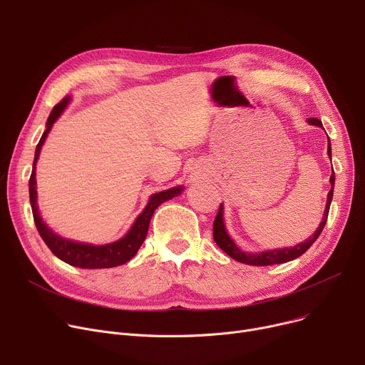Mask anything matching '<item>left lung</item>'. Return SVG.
Instances as JSON below:
<instances>
[{"label":"left lung","instance_id":"obj_1","mask_svg":"<svg viewBox=\"0 0 365 365\" xmlns=\"http://www.w3.org/2000/svg\"><path fill=\"white\" fill-rule=\"evenodd\" d=\"M309 124L312 125H318L322 127V123L317 118H309L308 120ZM329 155L331 158V146H330V140H329ZM330 183H331V189L329 192V198H327V205H325L324 210V216H322V222L319 223V227L317 229V232L309 238L306 240L304 242H300L292 248H279V250H269V252H262V253H255V255H248L241 252L240 248L235 245V242L229 238L226 229H225V223H223V210H222V204L219 207V212L216 215V219L213 222V238L216 241V244L222 248V250L231 256L232 259L241 262V263H247V264H253V266H267V264H277V263H285L290 262L299 256H302L308 248L317 241V238L319 237V234L322 232V229L325 226V222H327L329 217V212H330V204L333 200V187H334V171L330 178Z\"/></svg>","mask_w":365,"mask_h":365}]
</instances>
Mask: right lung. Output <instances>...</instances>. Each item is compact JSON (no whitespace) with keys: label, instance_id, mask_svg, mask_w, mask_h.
<instances>
[{"label":"right lung","instance_id":"1","mask_svg":"<svg viewBox=\"0 0 365 365\" xmlns=\"http://www.w3.org/2000/svg\"><path fill=\"white\" fill-rule=\"evenodd\" d=\"M69 102V98H63L59 103H57L53 110L48 115L47 120V128L43 133V136L36 145L35 149V158H34V165H32V175L29 178V200H31V207H32V215H34V222L35 226L40 232L43 241L47 244V247L51 250V253L59 257L61 260L66 262L71 266L76 267H84V269H101V267H113V266H120L139 252L140 245L143 244L146 235H148V227L150 217L153 212L158 208L160 204H163L167 200H171L173 197H178L182 192V186L178 187H171L168 190H164V192L153 194L149 198L148 205L139 215L136 222L133 223L131 229L128 234L115 242L106 244V245H91V244H83V242H75L71 240H65L59 235H56L50 227L43 222L40 217V213H38V207H36V190H35V164L38 161V157H40V150L41 146L47 138V134L53 125V123L59 118V115L63 112Z\"/></svg>","mask_w":365,"mask_h":365}]
</instances>
